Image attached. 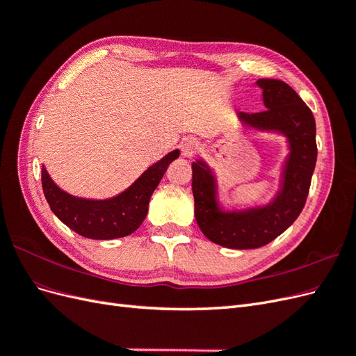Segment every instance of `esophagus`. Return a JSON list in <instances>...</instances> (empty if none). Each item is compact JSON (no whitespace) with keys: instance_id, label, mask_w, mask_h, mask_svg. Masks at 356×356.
<instances>
[{"instance_id":"1","label":"esophagus","mask_w":356,"mask_h":356,"mask_svg":"<svg viewBox=\"0 0 356 356\" xmlns=\"http://www.w3.org/2000/svg\"><path fill=\"white\" fill-rule=\"evenodd\" d=\"M196 153H197V143L195 141V139H191V138L182 139V141H181V154H182V157L190 159V157L195 156Z\"/></svg>"}]
</instances>
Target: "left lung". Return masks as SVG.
Returning a JSON list of instances; mask_svg holds the SVG:
<instances>
[{"mask_svg":"<svg viewBox=\"0 0 356 356\" xmlns=\"http://www.w3.org/2000/svg\"><path fill=\"white\" fill-rule=\"evenodd\" d=\"M264 111L238 113L239 123L255 132L282 135L288 154L281 168L279 188L264 204L225 209L220 203L213 169L203 159L193 161L195 215L202 233L232 250H254L282 234L303 211L316 165V124L309 106L282 80L260 79Z\"/></svg>","mask_w":356,"mask_h":356,"instance_id":"left-lung-1","label":"left lung"}]
</instances>
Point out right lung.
Segmentation results:
<instances>
[{"label":"right lung","instance_id":"1","mask_svg":"<svg viewBox=\"0 0 356 356\" xmlns=\"http://www.w3.org/2000/svg\"><path fill=\"white\" fill-rule=\"evenodd\" d=\"M178 157L179 149L168 153L147 168L134 184L108 199H86L70 195L55 184L42 165V191L51 212L80 236L96 241L124 238L132 234L145 220L149 197L168 166Z\"/></svg>","mask_w":356,"mask_h":356}]
</instances>
